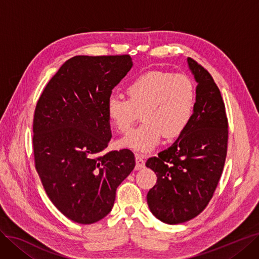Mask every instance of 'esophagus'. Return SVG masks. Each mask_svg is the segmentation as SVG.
<instances>
[{"label":"esophagus","mask_w":259,"mask_h":259,"mask_svg":"<svg viewBox=\"0 0 259 259\" xmlns=\"http://www.w3.org/2000/svg\"><path fill=\"white\" fill-rule=\"evenodd\" d=\"M136 169H141L145 166V160L142 155H136Z\"/></svg>","instance_id":"1"}]
</instances>
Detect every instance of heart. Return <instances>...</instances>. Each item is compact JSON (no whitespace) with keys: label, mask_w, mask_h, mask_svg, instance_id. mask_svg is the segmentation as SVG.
Instances as JSON below:
<instances>
[{"label":"heart","mask_w":259,"mask_h":259,"mask_svg":"<svg viewBox=\"0 0 259 259\" xmlns=\"http://www.w3.org/2000/svg\"><path fill=\"white\" fill-rule=\"evenodd\" d=\"M128 99L112 96L107 114L118 132H128L141 113L144 120L120 140V145L138 152H149L162 137L179 136L192 118L194 84L187 75L148 71L133 79L126 88Z\"/></svg>","instance_id":"obj_1"}]
</instances>
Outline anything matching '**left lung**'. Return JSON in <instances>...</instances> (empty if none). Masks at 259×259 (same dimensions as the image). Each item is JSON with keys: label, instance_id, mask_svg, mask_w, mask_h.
Wrapping results in <instances>:
<instances>
[{"label": "left lung", "instance_id": "1", "mask_svg": "<svg viewBox=\"0 0 259 259\" xmlns=\"http://www.w3.org/2000/svg\"><path fill=\"white\" fill-rule=\"evenodd\" d=\"M196 86L192 118L167 149L149 158L146 166L157 175L147 193L151 213L166 224L198 215L211 199L222 175L228 140L225 105L210 73L187 59Z\"/></svg>", "mask_w": 259, "mask_h": 259}]
</instances>
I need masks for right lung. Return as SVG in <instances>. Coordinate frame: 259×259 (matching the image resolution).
I'll return each instance as SVG.
<instances>
[{
  "instance_id": "right-lung-1",
  "label": "right lung",
  "mask_w": 259,
  "mask_h": 259,
  "mask_svg": "<svg viewBox=\"0 0 259 259\" xmlns=\"http://www.w3.org/2000/svg\"><path fill=\"white\" fill-rule=\"evenodd\" d=\"M132 66L130 55L71 57L37 102L35 167L51 202L73 222L108 215L117 187L136 166L129 149L102 154L112 138L108 99Z\"/></svg>"
}]
</instances>
